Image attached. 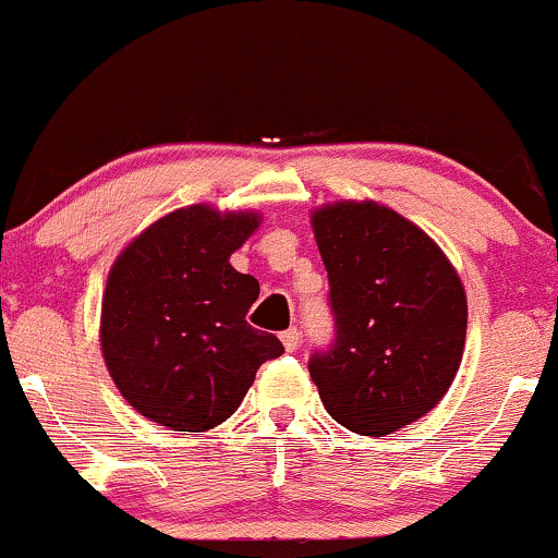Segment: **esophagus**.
<instances>
[{
    "mask_svg": "<svg viewBox=\"0 0 558 558\" xmlns=\"http://www.w3.org/2000/svg\"><path fill=\"white\" fill-rule=\"evenodd\" d=\"M279 338H281V343H284L287 351H298V345H301V332H298L295 327L284 329V332H281Z\"/></svg>",
    "mask_w": 558,
    "mask_h": 558,
    "instance_id": "esophagus-1",
    "label": "esophagus"
}]
</instances>
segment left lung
I'll return each mask as SVG.
<instances>
[{"label":"left lung","mask_w":558,"mask_h":558,"mask_svg":"<svg viewBox=\"0 0 558 558\" xmlns=\"http://www.w3.org/2000/svg\"><path fill=\"white\" fill-rule=\"evenodd\" d=\"M335 340L308 362L327 412L386 436L434 410L452 386L469 305L458 271L428 233L375 202L316 209Z\"/></svg>","instance_id":"1"}]
</instances>
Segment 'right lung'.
<instances>
[{
  "instance_id": "add662e5",
  "label": "right lung",
  "mask_w": 558,
  "mask_h": 558,
  "mask_svg": "<svg viewBox=\"0 0 558 558\" xmlns=\"http://www.w3.org/2000/svg\"><path fill=\"white\" fill-rule=\"evenodd\" d=\"M257 223V213L183 207L113 263L100 349L122 397L148 421L215 428L242 404L257 367L284 353L277 335L247 325L260 284L229 263Z\"/></svg>"
}]
</instances>
